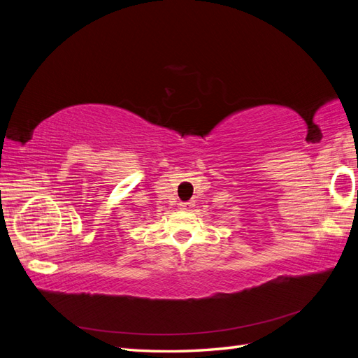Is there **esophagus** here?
I'll list each match as a JSON object with an SVG mask.
<instances>
[{"mask_svg": "<svg viewBox=\"0 0 358 358\" xmlns=\"http://www.w3.org/2000/svg\"><path fill=\"white\" fill-rule=\"evenodd\" d=\"M179 206H180V209H183V210H191L196 204H194V201H182Z\"/></svg>", "mask_w": 358, "mask_h": 358, "instance_id": "34e87169", "label": "esophagus"}]
</instances>
